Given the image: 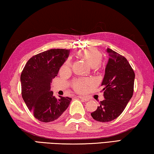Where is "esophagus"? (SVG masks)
<instances>
[{"instance_id": "34e87169", "label": "esophagus", "mask_w": 154, "mask_h": 154, "mask_svg": "<svg viewBox=\"0 0 154 154\" xmlns=\"http://www.w3.org/2000/svg\"><path fill=\"white\" fill-rule=\"evenodd\" d=\"M78 98H79L80 99H82L83 101H88L90 100L89 98L88 97H85V96H78Z\"/></svg>"}]
</instances>
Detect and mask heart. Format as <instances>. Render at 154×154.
Instances as JSON below:
<instances>
[{
	"label": "heart",
	"instance_id": "b5f03b06",
	"mask_svg": "<svg viewBox=\"0 0 154 154\" xmlns=\"http://www.w3.org/2000/svg\"><path fill=\"white\" fill-rule=\"evenodd\" d=\"M77 55L81 58L85 60L91 67L96 69L100 66L102 62L103 56L100 51L96 49H88L78 52ZM72 62L71 58H68L61 67V71H69L71 70ZM93 82L90 79H75L72 83L73 89L77 92L85 93L92 86Z\"/></svg>",
	"mask_w": 154,
	"mask_h": 154
}]
</instances>
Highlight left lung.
<instances>
[{"label":"left lung","instance_id":"left-lung-1","mask_svg":"<svg viewBox=\"0 0 154 154\" xmlns=\"http://www.w3.org/2000/svg\"><path fill=\"white\" fill-rule=\"evenodd\" d=\"M109 61L102 82L105 99L91 113L94 119L111 122L120 116L134 92V72L124 56L107 48Z\"/></svg>","mask_w":154,"mask_h":154}]
</instances>
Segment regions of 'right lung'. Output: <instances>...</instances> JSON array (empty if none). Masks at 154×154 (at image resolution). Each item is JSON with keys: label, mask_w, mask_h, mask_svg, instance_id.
<instances>
[{"label": "right lung", "mask_w": 154, "mask_h": 154, "mask_svg": "<svg viewBox=\"0 0 154 154\" xmlns=\"http://www.w3.org/2000/svg\"><path fill=\"white\" fill-rule=\"evenodd\" d=\"M69 49H51L33 56L21 73L22 96L34 117L43 122L56 120L66 111L71 98H56L50 91L52 79L69 54Z\"/></svg>", "instance_id": "right-lung-1"}]
</instances>
